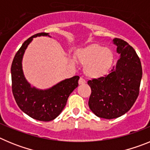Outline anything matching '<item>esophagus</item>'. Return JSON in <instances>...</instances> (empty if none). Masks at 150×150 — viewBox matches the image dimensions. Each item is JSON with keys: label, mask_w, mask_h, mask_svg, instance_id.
Returning a JSON list of instances; mask_svg holds the SVG:
<instances>
[{"label": "esophagus", "mask_w": 150, "mask_h": 150, "mask_svg": "<svg viewBox=\"0 0 150 150\" xmlns=\"http://www.w3.org/2000/svg\"><path fill=\"white\" fill-rule=\"evenodd\" d=\"M78 83H79V85L85 84V83H86V80H85L84 79H83V78H82V77H80V78H79V82H78Z\"/></svg>", "instance_id": "1"}]
</instances>
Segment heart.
Listing matches in <instances>:
<instances>
[{
  "label": "heart",
  "mask_w": 150,
  "mask_h": 150,
  "mask_svg": "<svg viewBox=\"0 0 150 150\" xmlns=\"http://www.w3.org/2000/svg\"><path fill=\"white\" fill-rule=\"evenodd\" d=\"M76 59L84 65V74L87 77L99 79L109 73L113 64L114 54L109 47L91 44L79 49L76 52ZM70 62L75 64L73 58L70 59Z\"/></svg>",
  "instance_id": "b5f03b06"
}]
</instances>
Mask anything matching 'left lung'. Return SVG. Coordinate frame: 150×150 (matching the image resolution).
Instances as JSON below:
<instances>
[{
	"label": "left lung",
	"mask_w": 150,
	"mask_h": 150,
	"mask_svg": "<svg viewBox=\"0 0 150 150\" xmlns=\"http://www.w3.org/2000/svg\"><path fill=\"white\" fill-rule=\"evenodd\" d=\"M112 43L120 54L116 66L107 76L88 81L91 89L88 107L94 114L107 120L120 117L132 108L138 96L143 74L133 47L118 38Z\"/></svg>",
	"instance_id": "1"
}]
</instances>
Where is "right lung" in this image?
<instances>
[{"label": "right lung", "instance_id": "1", "mask_svg": "<svg viewBox=\"0 0 150 150\" xmlns=\"http://www.w3.org/2000/svg\"><path fill=\"white\" fill-rule=\"evenodd\" d=\"M51 37L49 33H39L25 40L16 54L11 66L12 89L18 107L25 113L39 121L49 122L59 116L67 104L69 95L78 86V76L63 79L52 87L40 89L31 86L22 69L24 54L33 38Z\"/></svg>", "mask_w": 150, "mask_h": 150}]
</instances>
